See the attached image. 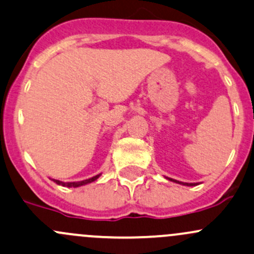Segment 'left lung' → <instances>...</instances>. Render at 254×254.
Masks as SVG:
<instances>
[{
    "mask_svg": "<svg viewBox=\"0 0 254 254\" xmlns=\"http://www.w3.org/2000/svg\"><path fill=\"white\" fill-rule=\"evenodd\" d=\"M165 179H167V180H169V181H173V183H175V184H180V185H184V186H196V185H198V183H183V181L174 180V179L167 178V176H165Z\"/></svg>",
    "mask_w": 254,
    "mask_h": 254,
    "instance_id": "1",
    "label": "left lung"
}]
</instances>
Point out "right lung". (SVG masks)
<instances>
[{
	"instance_id": "right-lung-1",
	"label": "right lung",
	"mask_w": 254,
	"mask_h": 254,
	"mask_svg": "<svg viewBox=\"0 0 254 254\" xmlns=\"http://www.w3.org/2000/svg\"><path fill=\"white\" fill-rule=\"evenodd\" d=\"M100 176H101V174H97V175L92 176V178L86 179V180H82V181H71V183H63V181L57 180V179H51V180H52L53 183L57 184V185L64 186V188H80V186H84V185H87V184L93 183V181L97 180V179L100 178Z\"/></svg>"
}]
</instances>
